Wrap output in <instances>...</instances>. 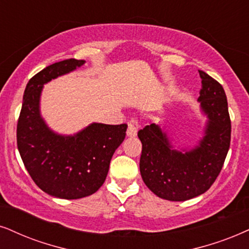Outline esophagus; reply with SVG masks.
Masks as SVG:
<instances>
[{
  "mask_svg": "<svg viewBox=\"0 0 249 249\" xmlns=\"http://www.w3.org/2000/svg\"><path fill=\"white\" fill-rule=\"evenodd\" d=\"M138 128H139V124H138L137 119H133V118L130 119V122H128L127 131H126L127 137H130V138L135 137L138 133Z\"/></svg>",
  "mask_w": 249,
  "mask_h": 249,
  "instance_id": "obj_1",
  "label": "esophagus"
}]
</instances>
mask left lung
I'll return each instance as SVG.
<instances>
[{
  "instance_id": "left-lung-1",
  "label": "left lung",
  "mask_w": 249,
  "mask_h": 249,
  "mask_svg": "<svg viewBox=\"0 0 249 249\" xmlns=\"http://www.w3.org/2000/svg\"><path fill=\"white\" fill-rule=\"evenodd\" d=\"M202 88L197 101L206 116L203 137L194 147H175L160 124L138 132L142 143L140 174L146 186L159 197L186 201L203 194L224 164L231 140L228 100L222 85L200 71Z\"/></svg>"
}]
</instances>
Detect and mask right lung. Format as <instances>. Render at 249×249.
<instances>
[{"label": "right lung", "mask_w": 249, "mask_h": 249, "mask_svg": "<svg viewBox=\"0 0 249 249\" xmlns=\"http://www.w3.org/2000/svg\"><path fill=\"white\" fill-rule=\"evenodd\" d=\"M84 64V59H64L31 78L17 124V146L25 168L41 190L59 199H81L95 193L126 135V124L102 123H92L74 134H59L41 116L43 85Z\"/></svg>", "instance_id": "right-lung-1"}]
</instances>
